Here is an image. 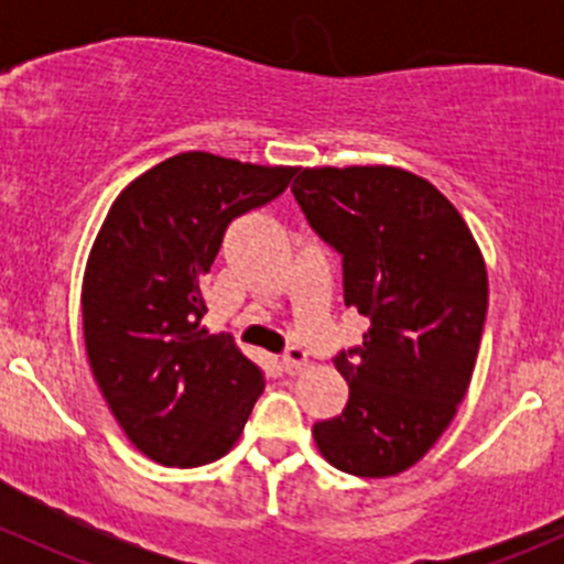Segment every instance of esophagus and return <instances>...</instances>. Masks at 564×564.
Returning <instances> with one entry per match:
<instances>
[{
  "mask_svg": "<svg viewBox=\"0 0 564 564\" xmlns=\"http://www.w3.org/2000/svg\"><path fill=\"white\" fill-rule=\"evenodd\" d=\"M305 362H308V355H305L300 346H289L286 355H283V368H286V373H300L305 368Z\"/></svg>",
  "mask_w": 564,
  "mask_h": 564,
  "instance_id": "1",
  "label": "esophagus"
}]
</instances>
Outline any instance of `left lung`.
Masks as SVG:
<instances>
[{"label":"left lung","instance_id":"8db88e82","mask_svg":"<svg viewBox=\"0 0 564 564\" xmlns=\"http://www.w3.org/2000/svg\"><path fill=\"white\" fill-rule=\"evenodd\" d=\"M292 193L344 259L346 308L371 322L360 346L335 357L349 403L314 425V440L335 469L398 475L434 447L469 388L486 261L458 209L403 169H297Z\"/></svg>","mask_w":564,"mask_h":564}]
</instances>
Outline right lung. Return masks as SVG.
Wrapping results in <instances>:
<instances>
[{
    "instance_id": "1",
    "label": "right lung",
    "mask_w": 564,
    "mask_h": 564,
    "mask_svg": "<svg viewBox=\"0 0 564 564\" xmlns=\"http://www.w3.org/2000/svg\"><path fill=\"white\" fill-rule=\"evenodd\" d=\"M294 169L182 152L135 176L98 231L82 286L95 382L128 440L163 466L231 451L264 371L202 327L204 275L235 218L281 196Z\"/></svg>"
}]
</instances>
